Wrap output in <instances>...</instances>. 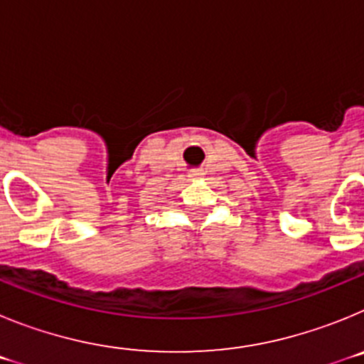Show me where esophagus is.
Instances as JSON below:
<instances>
[{
	"label": "esophagus",
	"instance_id": "34e87169",
	"mask_svg": "<svg viewBox=\"0 0 364 364\" xmlns=\"http://www.w3.org/2000/svg\"><path fill=\"white\" fill-rule=\"evenodd\" d=\"M200 175H202L200 169H193V171H189V176H191V178H197V176Z\"/></svg>",
	"mask_w": 364,
	"mask_h": 364
}]
</instances>
